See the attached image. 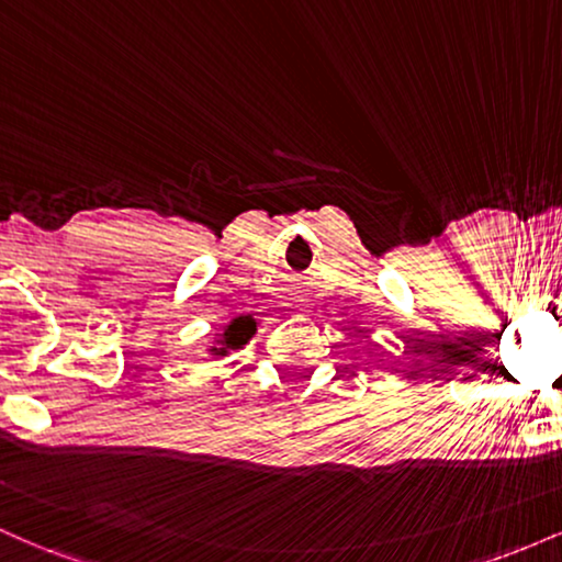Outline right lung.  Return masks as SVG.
<instances>
[{
	"instance_id": "right-lung-1",
	"label": "right lung",
	"mask_w": 562,
	"mask_h": 562,
	"mask_svg": "<svg viewBox=\"0 0 562 562\" xmlns=\"http://www.w3.org/2000/svg\"><path fill=\"white\" fill-rule=\"evenodd\" d=\"M256 333V319L254 317H237L232 319L227 327H224V335L216 340L218 348L214 346L211 351H214V357H227L229 348H243L248 344L250 338H254Z\"/></svg>"
}]
</instances>
